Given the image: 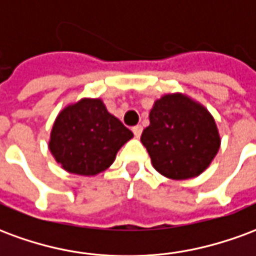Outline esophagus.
Instances as JSON below:
<instances>
[{"mask_svg": "<svg viewBox=\"0 0 256 256\" xmlns=\"http://www.w3.org/2000/svg\"><path fill=\"white\" fill-rule=\"evenodd\" d=\"M132 130H133L134 136H136V137L138 138L140 136H141V133H142V126H141V124H137V126H134Z\"/></svg>", "mask_w": 256, "mask_h": 256, "instance_id": "esophagus-1", "label": "esophagus"}]
</instances>
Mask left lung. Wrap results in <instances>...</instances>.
Masks as SVG:
<instances>
[{"label":"left lung","instance_id":"left-lung-1","mask_svg":"<svg viewBox=\"0 0 256 256\" xmlns=\"http://www.w3.org/2000/svg\"><path fill=\"white\" fill-rule=\"evenodd\" d=\"M150 122L141 134V142L154 167L167 178L196 177L220 150L214 118L186 96H163L150 110Z\"/></svg>","mask_w":256,"mask_h":256}]
</instances>
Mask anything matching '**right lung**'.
<instances>
[{
	"mask_svg": "<svg viewBox=\"0 0 256 256\" xmlns=\"http://www.w3.org/2000/svg\"><path fill=\"white\" fill-rule=\"evenodd\" d=\"M133 137L98 98H84L58 114L49 150L64 170L96 176L115 160L118 150Z\"/></svg>",
	"mask_w": 256,
	"mask_h": 256,
	"instance_id": "add662e5",
	"label": "right lung"
}]
</instances>
